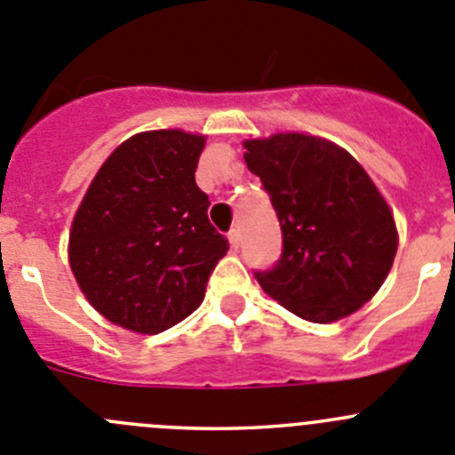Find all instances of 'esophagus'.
<instances>
[{"label": "esophagus", "mask_w": 455, "mask_h": 455, "mask_svg": "<svg viewBox=\"0 0 455 455\" xmlns=\"http://www.w3.org/2000/svg\"><path fill=\"white\" fill-rule=\"evenodd\" d=\"M228 239H230L232 248H239V245H241V232L235 228V230L228 232Z\"/></svg>", "instance_id": "1"}]
</instances>
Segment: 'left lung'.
I'll list each match as a JSON object with an SVG mask.
<instances>
[{
	"mask_svg": "<svg viewBox=\"0 0 455 455\" xmlns=\"http://www.w3.org/2000/svg\"><path fill=\"white\" fill-rule=\"evenodd\" d=\"M281 225V257L254 276L275 301L315 323L364 306L393 266L397 232L362 165L332 142L276 133L245 142Z\"/></svg>",
	"mask_w": 455,
	"mask_h": 455,
	"instance_id": "1",
	"label": "left lung"
}]
</instances>
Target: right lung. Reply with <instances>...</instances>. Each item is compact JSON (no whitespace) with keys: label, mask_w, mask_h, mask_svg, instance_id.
Segmentation results:
<instances>
[{"label":"right lung","mask_w":455,"mask_h":455,"mask_svg":"<svg viewBox=\"0 0 455 455\" xmlns=\"http://www.w3.org/2000/svg\"><path fill=\"white\" fill-rule=\"evenodd\" d=\"M203 145L179 129L136 133L107 158L73 219V275L91 306L127 331L156 335L192 315L230 248L194 179Z\"/></svg>","instance_id":"obj_1"}]
</instances>
